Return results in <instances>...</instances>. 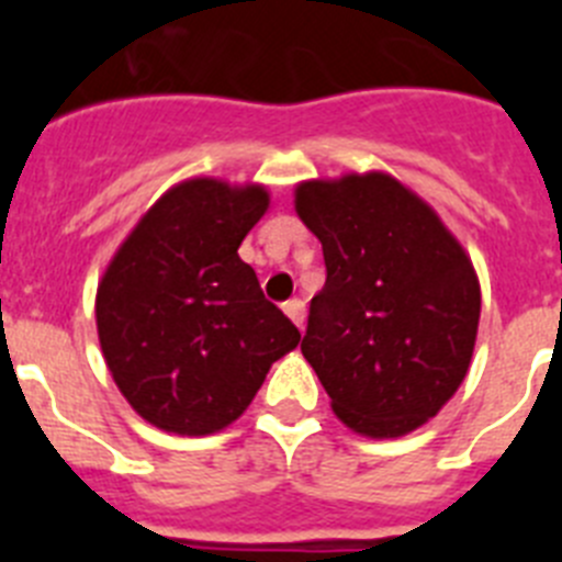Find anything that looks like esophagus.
Segmentation results:
<instances>
[{
	"label": "esophagus",
	"mask_w": 562,
	"mask_h": 562,
	"mask_svg": "<svg viewBox=\"0 0 562 562\" xmlns=\"http://www.w3.org/2000/svg\"><path fill=\"white\" fill-rule=\"evenodd\" d=\"M284 312L290 315V321L297 326V329L304 326V301H301V297H292V301H286Z\"/></svg>",
	"instance_id": "1"
}]
</instances>
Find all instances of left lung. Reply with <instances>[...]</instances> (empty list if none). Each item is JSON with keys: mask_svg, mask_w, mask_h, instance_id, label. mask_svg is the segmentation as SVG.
I'll return each instance as SVG.
<instances>
[{"mask_svg": "<svg viewBox=\"0 0 562 562\" xmlns=\"http://www.w3.org/2000/svg\"><path fill=\"white\" fill-rule=\"evenodd\" d=\"M324 245L301 351L351 430L389 439L456 394L473 357L481 292L470 258L419 196L366 173L297 186Z\"/></svg>", "mask_w": 562, "mask_h": 562, "instance_id": "8db88e82", "label": "left lung"}]
</instances>
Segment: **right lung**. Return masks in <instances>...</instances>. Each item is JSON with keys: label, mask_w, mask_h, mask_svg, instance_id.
I'll return each instance as SVG.
<instances>
[{"label": "right lung", "mask_w": 562, "mask_h": 562, "mask_svg": "<svg viewBox=\"0 0 562 562\" xmlns=\"http://www.w3.org/2000/svg\"><path fill=\"white\" fill-rule=\"evenodd\" d=\"M267 191L188 180L134 227L98 286V337L121 394L162 430L205 436L245 414L301 340L238 245Z\"/></svg>", "instance_id": "add662e5"}]
</instances>
